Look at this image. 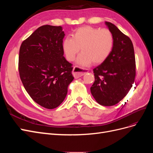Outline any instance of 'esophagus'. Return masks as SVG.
<instances>
[{
  "instance_id": "esophagus-1",
  "label": "esophagus",
  "mask_w": 153,
  "mask_h": 153,
  "mask_svg": "<svg viewBox=\"0 0 153 153\" xmlns=\"http://www.w3.org/2000/svg\"><path fill=\"white\" fill-rule=\"evenodd\" d=\"M87 70L84 69H82L78 66H75L73 68V75L75 78H80L81 76H82L83 75H84L85 73H87Z\"/></svg>"
}]
</instances>
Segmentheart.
<instances>
[{
	"instance_id": "b5f03b06",
	"label": "heart",
	"mask_w": 153,
	"mask_h": 153,
	"mask_svg": "<svg viewBox=\"0 0 153 153\" xmlns=\"http://www.w3.org/2000/svg\"><path fill=\"white\" fill-rule=\"evenodd\" d=\"M114 43V36L107 29H100L91 26L78 28L62 42V50L68 61H73L76 55L82 53L77 63L82 66L103 62L112 52Z\"/></svg>"
}]
</instances>
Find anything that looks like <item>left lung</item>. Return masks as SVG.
<instances>
[{
  "mask_svg": "<svg viewBox=\"0 0 153 153\" xmlns=\"http://www.w3.org/2000/svg\"><path fill=\"white\" fill-rule=\"evenodd\" d=\"M114 36L112 52L105 61L93 69L95 80L91 92L103 106L118 103L131 88L136 75L133 45L128 36L110 22H105Z\"/></svg>",
  "mask_w": 153,
  "mask_h": 153,
  "instance_id": "1",
  "label": "left lung"
}]
</instances>
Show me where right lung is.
<instances>
[{
  "label": "right lung",
  "mask_w": 153,
  "mask_h": 153,
  "mask_svg": "<svg viewBox=\"0 0 153 153\" xmlns=\"http://www.w3.org/2000/svg\"><path fill=\"white\" fill-rule=\"evenodd\" d=\"M61 26L43 25L23 41L18 70L27 93L36 103L48 109L61 105L73 81L72 64L63 55Z\"/></svg>",
  "instance_id": "add662e5"
}]
</instances>
